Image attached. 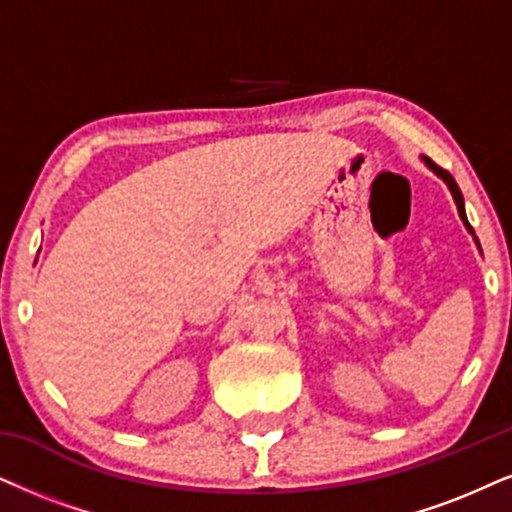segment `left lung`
Returning <instances> with one entry per match:
<instances>
[{"label":"left lung","instance_id":"obj_1","mask_svg":"<svg viewBox=\"0 0 512 512\" xmlns=\"http://www.w3.org/2000/svg\"><path fill=\"white\" fill-rule=\"evenodd\" d=\"M420 160H423L425 163V167H428V170H432L437 174L439 179L444 181L446 186H449V191H451V196H454V203H456V208H458V217H461V222L465 224V229H468V234L475 238V243H477V248H480V241H477V236H475V231H472V226H470V222H468V217H465V203H463V193H461V189H458V184H456V179L451 177L449 172L446 170H442V167L439 165H435L432 163L430 158H425V155H420ZM482 252V250H480Z\"/></svg>","mask_w":512,"mask_h":512}]
</instances>
